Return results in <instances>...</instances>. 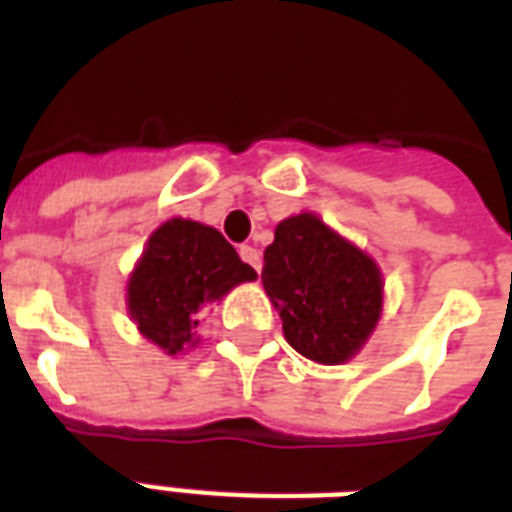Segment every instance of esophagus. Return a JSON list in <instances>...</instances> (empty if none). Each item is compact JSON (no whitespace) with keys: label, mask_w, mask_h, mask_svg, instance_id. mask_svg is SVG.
<instances>
[{"label":"esophagus","mask_w":512,"mask_h":512,"mask_svg":"<svg viewBox=\"0 0 512 512\" xmlns=\"http://www.w3.org/2000/svg\"><path fill=\"white\" fill-rule=\"evenodd\" d=\"M239 255L241 260L247 265H252L257 273H260V252H257L255 247H249V244H244V247H239Z\"/></svg>","instance_id":"obj_1"}]
</instances>
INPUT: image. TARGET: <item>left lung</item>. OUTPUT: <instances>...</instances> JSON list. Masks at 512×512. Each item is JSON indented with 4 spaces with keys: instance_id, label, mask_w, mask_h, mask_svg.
<instances>
[{
    "instance_id": "1",
    "label": "left lung",
    "mask_w": 512,
    "mask_h": 512,
    "mask_svg": "<svg viewBox=\"0 0 512 512\" xmlns=\"http://www.w3.org/2000/svg\"><path fill=\"white\" fill-rule=\"evenodd\" d=\"M263 260L265 295L289 345L319 364L356 356L382 313V273L372 257L303 212L276 225Z\"/></svg>"
}]
</instances>
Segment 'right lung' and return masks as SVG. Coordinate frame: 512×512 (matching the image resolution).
Instances as JSON below:
<instances>
[{"mask_svg": "<svg viewBox=\"0 0 512 512\" xmlns=\"http://www.w3.org/2000/svg\"><path fill=\"white\" fill-rule=\"evenodd\" d=\"M255 279L223 233L172 217L151 233L127 281V311L140 335L175 356L199 342L193 337L209 305Z\"/></svg>", "mask_w": 512, "mask_h": 512, "instance_id": "right-lung-1", "label": "right lung"}]
</instances>
